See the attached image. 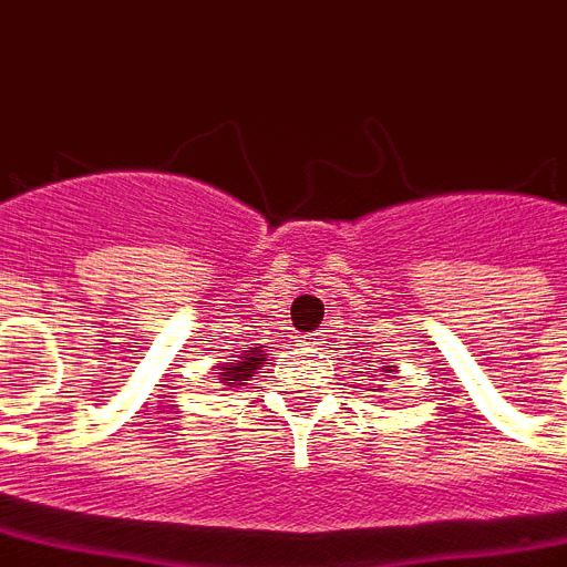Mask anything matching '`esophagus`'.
I'll return each mask as SVG.
<instances>
[{
    "mask_svg": "<svg viewBox=\"0 0 567 567\" xmlns=\"http://www.w3.org/2000/svg\"><path fill=\"white\" fill-rule=\"evenodd\" d=\"M302 344L311 347V350H315V347L323 344V338H320V336H309V338H306V341H302Z\"/></svg>",
    "mask_w": 567,
    "mask_h": 567,
    "instance_id": "obj_1",
    "label": "esophagus"
}]
</instances>
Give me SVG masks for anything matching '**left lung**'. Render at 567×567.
Returning <instances> with one entry per match:
<instances>
[{"mask_svg":"<svg viewBox=\"0 0 567 567\" xmlns=\"http://www.w3.org/2000/svg\"><path fill=\"white\" fill-rule=\"evenodd\" d=\"M379 377H391V371H394V364H388V368H379ZM379 382H382V379H379ZM371 391H379V394H385V388L382 385H371Z\"/></svg>","mask_w":567,"mask_h":567,"instance_id":"1","label":"left lung"}]
</instances>
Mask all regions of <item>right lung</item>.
Segmentation results:
<instances>
[{
    "instance_id": "obj_1",
    "label": "right lung",
    "mask_w": 567,
    "mask_h": 567,
    "mask_svg": "<svg viewBox=\"0 0 567 567\" xmlns=\"http://www.w3.org/2000/svg\"><path fill=\"white\" fill-rule=\"evenodd\" d=\"M265 364H267L265 350H261V347H247L240 355H231L229 362H223L220 368H217V371H220L217 377H220L223 385L240 388V385H247L249 377L261 371Z\"/></svg>"
}]
</instances>
